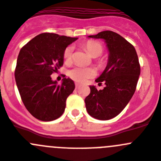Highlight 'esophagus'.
<instances>
[{
	"instance_id": "1",
	"label": "esophagus",
	"mask_w": 161,
	"mask_h": 161,
	"mask_svg": "<svg viewBox=\"0 0 161 161\" xmlns=\"http://www.w3.org/2000/svg\"><path fill=\"white\" fill-rule=\"evenodd\" d=\"M75 86H76V88L77 89V88L80 87V85L78 83H76V84H75Z\"/></svg>"
}]
</instances>
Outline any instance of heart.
Wrapping results in <instances>:
<instances>
[{"label":"heart","mask_w":161,"mask_h":161,"mask_svg":"<svg viewBox=\"0 0 161 161\" xmlns=\"http://www.w3.org/2000/svg\"><path fill=\"white\" fill-rule=\"evenodd\" d=\"M85 48L92 57H98L103 51V47L100 42L94 40H89L85 44ZM73 47H66L64 50L63 57L65 62H69L73 58ZM96 75V71L91 67L76 66L69 71V76L73 80L79 83H84L87 79L91 78Z\"/></svg>","instance_id":"heart-1"}]
</instances>
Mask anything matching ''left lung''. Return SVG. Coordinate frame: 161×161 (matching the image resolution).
Instances as JSON below:
<instances>
[{
	"label": "left lung",
	"mask_w": 161,
	"mask_h": 161,
	"mask_svg": "<svg viewBox=\"0 0 161 161\" xmlns=\"http://www.w3.org/2000/svg\"><path fill=\"white\" fill-rule=\"evenodd\" d=\"M88 37L103 39L109 56L106 69L96 80L106 86L102 90L90 86V94L85 99V107L92 117L108 120L125 108L135 92L141 73L138 57L134 46L114 31H104Z\"/></svg>",
	"instance_id": "1"
}]
</instances>
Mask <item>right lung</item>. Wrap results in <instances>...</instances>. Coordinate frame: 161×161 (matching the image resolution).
<instances>
[{
	"mask_svg": "<svg viewBox=\"0 0 161 161\" xmlns=\"http://www.w3.org/2000/svg\"><path fill=\"white\" fill-rule=\"evenodd\" d=\"M77 38L42 33L21 48L16 62L15 79L24 106L32 116L49 122L58 119L65 101L75 88L74 82L63 78L62 85L50 75L64 63V50Z\"/></svg>",
	"mask_w": 161,
	"mask_h": 161,
	"instance_id": "1",
	"label": "right lung"
}]
</instances>
